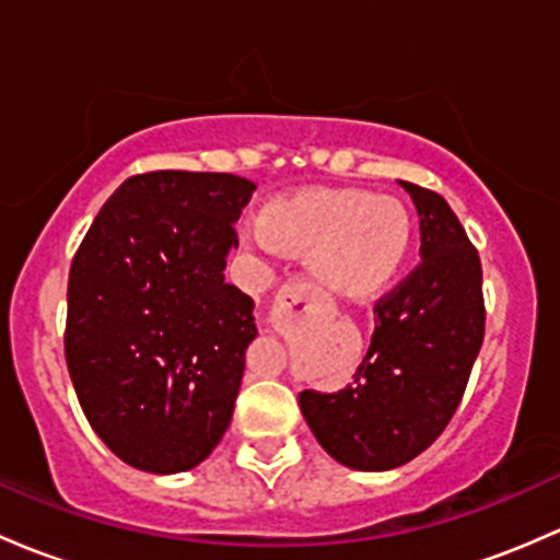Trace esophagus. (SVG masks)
<instances>
[{
	"instance_id": "esophagus-1",
	"label": "esophagus",
	"mask_w": 560,
	"mask_h": 560,
	"mask_svg": "<svg viewBox=\"0 0 560 560\" xmlns=\"http://www.w3.org/2000/svg\"><path fill=\"white\" fill-rule=\"evenodd\" d=\"M320 310V299L315 293V288L304 280H288L282 282L280 291L275 293V304H272V326L278 331H288L296 323L307 320L310 315L318 313Z\"/></svg>"
}]
</instances>
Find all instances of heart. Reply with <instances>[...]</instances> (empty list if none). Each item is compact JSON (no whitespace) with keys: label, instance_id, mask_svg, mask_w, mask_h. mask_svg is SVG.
Returning a JSON list of instances; mask_svg holds the SVG:
<instances>
[{"label":"heart","instance_id":"obj_1","mask_svg":"<svg viewBox=\"0 0 560 560\" xmlns=\"http://www.w3.org/2000/svg\"><path fill=\"white\" fill-rule=\"evenodd\" d=\"M261 245L310 256L323 288L372 299L390 288L412 253V215L394 196L359 188H304L261 210Z\"/></svg>","mask_w":560,"mask_h":560}]
</instances>
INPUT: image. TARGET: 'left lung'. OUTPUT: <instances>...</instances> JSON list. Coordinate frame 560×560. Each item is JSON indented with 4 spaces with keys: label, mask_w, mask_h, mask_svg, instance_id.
I'll list each match as a JSON object with an SVG mask.
<instances>
[{
    "label": "left lung",
    "mask_w": 560,
    "mask_h": 560,
    "mask_svg": "<svg viewBox=\"0 0 560 560\" xmlns=\"http://www.w3.org/2000/svg\"><path fill=\"white\" fill-rule=\"evenodd\" d=\"M401 188L418 210L423 261L374 304L372 345L353 383L299 394L323 451L361 471L396 469L445 431L486 337L475 245L440 194Z\"/></svg>",
    "instance_id": "left-lung-1"
}]
</instances>
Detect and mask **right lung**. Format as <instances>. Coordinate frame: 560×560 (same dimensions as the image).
<instances>
[{"mask_svg": "<svg viewBox=\"0 0 560 560\" xmlns=\"http://www.w3.org/2000/svg\"><path fill=\"white\" fill-rule=\"evenodd\" d=\"M256 183L226 172L135 175L72 258L65 353L100 440L151 475L188 471L232 423L253 299L223 280Z\"/></svg>", "mask_w": 560, "mask_h": 560, "instance_id": "1", "label": "right lung"}]
</instances>
